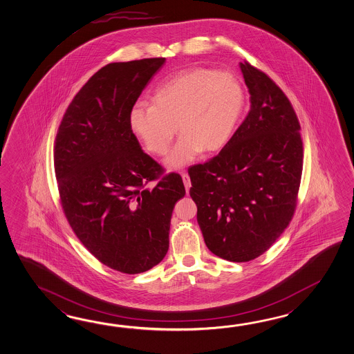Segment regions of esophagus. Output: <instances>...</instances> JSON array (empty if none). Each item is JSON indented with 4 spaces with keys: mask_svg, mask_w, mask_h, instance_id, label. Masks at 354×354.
Masks as SVG:
<instances>
[{
    "mask_svg": "<svg viewBox=\"0 0 354 354\" xmlns=\"http://www.w3.org/2000/svg\"><path fill=\"white\" fill-rule=\"evenodd\" d=\"M181 178H183V183H184V185H185V190H187V193H189V189H190V179H189L188 174H181Z\"/></svg>",
    "mask_w": 354,
    "mask_h": 354,
    "instance_id": "esophagus-1",
    "label": "esophagus"
}]
</instances>
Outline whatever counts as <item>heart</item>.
<instances>
[{
  "instance_id": "b5f03b06",
  "label": "heart",
  "mask_w": 354,
  "mask_h": 354,
  "mask_svg": "<svg viewBox=\"0 0 354 354\" xmlns=\"http://www.w3.org/2000/svg\"><path fill=\"white\" fill-rule=\"evenodd\" d=\"M152 105L136 104L129 127L145 149L164 156L176 131L183 134L166 165L180 169L203 151L212 153L231 140L244 111L246 95L230 72L192 68L166 80L151 97Z\"/></svg>"
}]
</instances>
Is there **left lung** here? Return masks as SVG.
<instances>
[{
    "instance_id": "1",
    "label": "left lung",
    "mask_w": 354,
    "mask_h": 354,
    "mask_svg": "<svg viewBox=\"0 0 354 354\" xmlns=\"http://www.w3.org/2000/svg\"><path fill=\"white\" fill-rule=\"evenodd\" d=\"M250 110L227 145L189 167V190L207 248L228 261L255 259L290 225L304 146L291 102L264 72L240 63Z\"/></svg>"
}]
</instances>
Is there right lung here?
Wrapping results in <instances>:
<instances>
[{"label":"right lung","mask_w":354,"mask_h":354,"mask_svg":"<svg viewBox=\"0 0 354 354\" xmlns=\"http://www.w3.org/2000/svg\"><path fill=\"white\" fill-rule=\"evenodd\" d=\"M165 58L109 63L93 75L63 115L55 171L63 212L80 241L104 266L137 274L169 249L180 175L142 151L129 113Z\"/></svg>","instance_id":"add662e5"}]
</instances>
